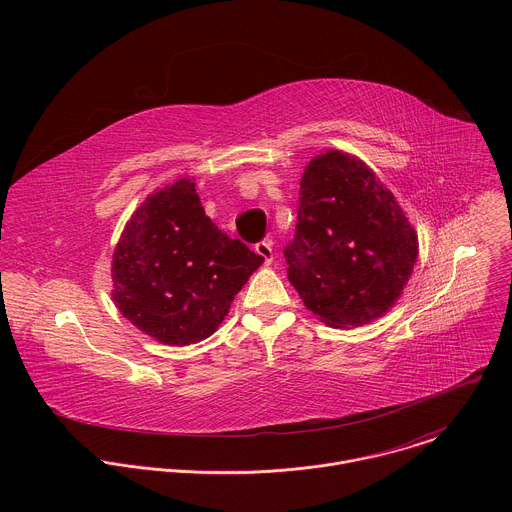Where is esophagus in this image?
<instances>
[{
  "label": "esophagus",
  "mask_w": 512,
  "mask_h": 512,
  "mask_svg": "<svg viewBox=\"0 0 512 512\" xmlns=\"http://www.w3.org/2000/svg\"><path fill=\"white\" fill-rule=\"evenodd\" d=\"M255 251H257V255H261V259H263L265 265H271V263H273V243H271L269 239L259 241V243L255 245Z\"/></svg>",
  "instance_id": "obj_1"
}]
</instances>
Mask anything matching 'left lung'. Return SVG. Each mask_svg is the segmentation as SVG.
Listing matches in <instances>:
<instances>
[{"instance_id": "left-lung-1", "label": "left lung", "mask_w": 512, "mask_h": 512, "mask_svg": "<svg viewBox=\"0 0 512 512\" xmlns=\"http://www.w3.org/2000/svg\"><path fill=\"white\" fill-rule=\"evenodd\" d=\"M287 279L306 308L334 328L383 316L417 261V235L395 196L360 160L326 152L300 182Z\"/></svg>"}]
</instances>
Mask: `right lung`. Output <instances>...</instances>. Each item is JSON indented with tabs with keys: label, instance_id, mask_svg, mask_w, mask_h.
<instances>
[{
	"label": "right lung",
	"instance_id": "right-lung-1",
	"mask_svg": "<svg viewBox=\"0 0 512 512\" xmlns=\"http://www.w3.org/2000/svg\"><path fill=\"white\" fill-rule=\"evenodd\" d=\"M261 263L204 214L194 182L180 180L131 216L113 255V296L141 332L184 346L218 328Z\"/></svg>",
	"mask_w": 512,
	"mask_h": 512
}]
</instances>
